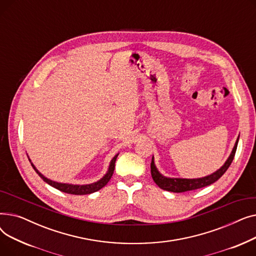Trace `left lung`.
<instances>
[{
	"label": "left lung",
	"mask_w": 256,
	"mask_h": 256,
	"mask_svg": "<svg viewBox=\"0 0 256 256\" xmlns=\"http://www.w3.org/2000/svg\"><path fill=\"white\" fill-rule=\"evenodd\" d=\"M240 137V136H238ZM238 137L234 143V148L228 156V158L225 160V163L217 170L212 172V174H208L204 178H168L163 176L162 173L158 171V169L154 163V158L152 156V160L150 163V172L154 182L160 188V189L173 192V193H182L186 191H192L196 189H200V188H204L206 186H210L217 182L223 174L226 172L228 167L230 166L232 160L234 158L236 147L238 143Z\"/></svg>",
	"instance_id": "8db88e82"
}]
</instances>
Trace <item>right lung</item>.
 Wrapping results in <instances>:
<instances>
[{
  "label": "right lung",
  "mask_w": 256,
  "mask_h": 256,
  "mask_svg": "<svg viewBox=\"0 0 256 256\" xmlns=\"http://www.w3.org/2000/svg\"><path fill=\"white\" fill-rule=\"evenodd\" d=\"M119 154H117L110 162L109 168H108V171L106 172L104 176L98 180V182H94L91 184H65V182H58L55 180H52L50 178H48L46 176H44L42 172H39V170L35 167V165L31 162V160L29 158L30 163L32 165V167L34 168V170L36 171V173L38 176L42 178L46 184H48L50 186L56 188L57 190L62 191L64 193H68V194H72V195H87V194H91L96 192L98 190H100L102 186H104L109 180H111L112 176H113V172H114V168H115V162H116V158L118 156Z\"/></svg>",
  "instance_id": "add662e5"
}]
</instances>
